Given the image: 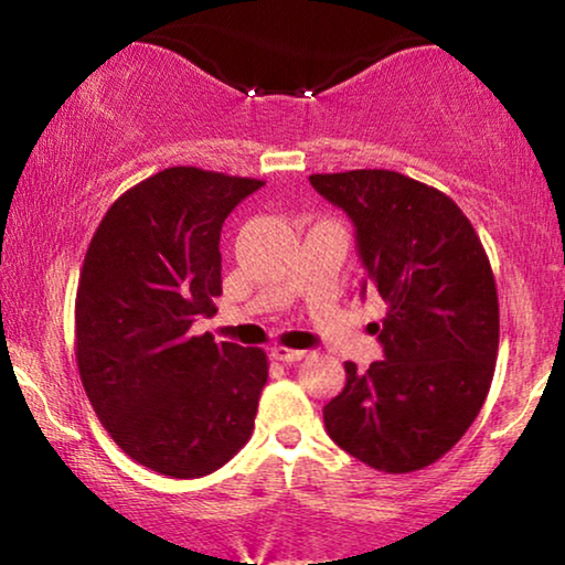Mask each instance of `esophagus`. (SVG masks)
<instances>
[{"instance_id": "1", "label": "esophagus", "mask_w": 565, "mask_h": 565, "mask_svg": "<svg viewBox=\"0 0 565 565\" xmlns=\"http://www.w3.org/2000/svg\"><path fill=\"white\" fill-rule=\"evenodd\" d=\"M273 358L277 362H298V360H306L308 352L306 350H290V347H275Z\"/></svg>"}]
</instances>
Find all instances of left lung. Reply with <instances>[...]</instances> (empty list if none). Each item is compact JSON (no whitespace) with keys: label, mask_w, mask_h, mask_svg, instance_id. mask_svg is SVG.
I'll return each mask as SVG.
<instances>
[{"label":"left lung","mask_w":565,"mask_h":565,"mask_svg":"<svg viewBox=\"0 0 565 565\" xmlns=\"http://www.w3.org/2000/svg\"><path fill=\"white\" fill-rule=\"evenodd\" d=\"M358 228L365 288L388 313L385 360L323 406L329 437L383 473H414L450 452L489 396L499 354V296L476 228L452 198L391 169L308 177ZM362 288V290H365Z\"/></svg>","instance_id":"obj_1"}]
</instances>
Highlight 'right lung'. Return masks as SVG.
<instances>
[{
    "instance_id": "1",
    "label": "right lung",
    "mask_w": 565,
    "mask_h": 565,
    "mask_svg": "<svg viewBox=\"0 0 565 565\" xmlns=\"http://www.w3.org/2000/svg\"><path fill=\"white\" fill-rule=\"evenodd\" d=\"M262 180L169 167L110 205L76 288L74 350L97 419L169 478L213 473L249 443L267 354L192 337L221 296V228Z\"/></svg>"
}]
</instances>
